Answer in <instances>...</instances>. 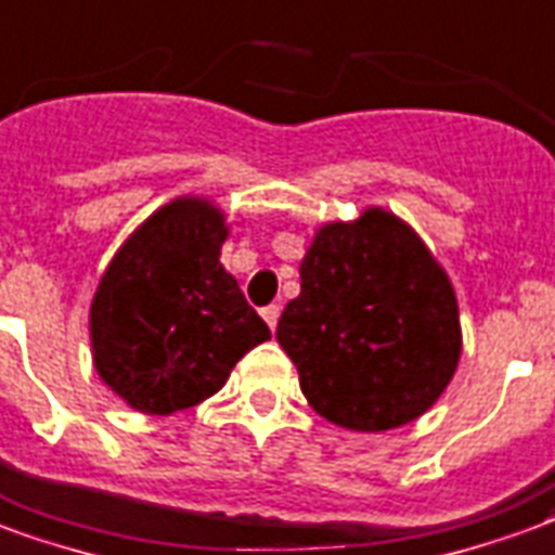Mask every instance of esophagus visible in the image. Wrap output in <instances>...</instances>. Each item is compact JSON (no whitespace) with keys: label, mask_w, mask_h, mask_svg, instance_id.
Returning a JSON list of instances; mask_svg holds the SVG:
<instances>
[{"label":"esophagus","mask_w":555,"mask_h":555,"mask_svg":"<svg viewBox=\"0 0 555 555\" xmlns=\"http://www.w3.org/2000/svg\"><path fill=\"white\" fill-rule=\"evenodd\" d=\"M262 319H266V324L269 327H278V319H281V307L278 304H269V307H262Z\"/></svg>","instance_id":"obj_1"}]
</instances>
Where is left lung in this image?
I'll return each mask as SVG.
<instances>
[{
	"instance_id": "left-lung-1",
	"label": "left lung",
	"mask_w": 555,
	"mask_h": 555,
	"mask_svg": "<svg viewBox=\"0 0 555 555\" xmlns=\"http://www.w3.org/2000/svg\"><path fill=\"white\" fill-rule=\"evenodd\" d=\"M278 341L322 418L357 433L395 430L448 389L462 353L460 307L418 233L369 207L312 236Z\"/></svg>"
}]
</instances>
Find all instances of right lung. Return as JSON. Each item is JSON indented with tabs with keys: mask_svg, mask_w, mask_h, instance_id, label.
<instances>
[{
	"mask_svg": "<svg viewBox=\"0 0 555 555\" xmlns=\"http://www.w3.org/2000/svg\"><path fill=\"white\" fill-rule=\"evenodd\" d=\"M224 214L175 198L137 228L90 304L95 372L128 406L172 415L222 389L231 369L272 339L219 262Z\"/></svg>",
	"mask_w": 555,
	"mask_h": 555,
	"instance_id": "add662e5",
	"label": "right lung"
}]
</instances>
